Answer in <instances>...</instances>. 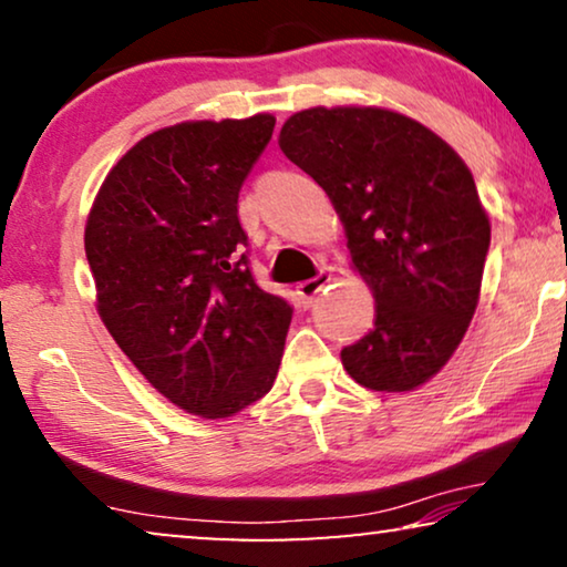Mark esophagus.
<instances>
[{
	"mask_svg": "<svg viewBox=\"0 0 567 567\" xmlns=\"http://www.w3.org/2000/svg\"><path fill=\"white\" fill-rule=\"evenodd\" d=\"M328 281H330L328 270H320V274H317L315 278H309V281H301V284L297 286V293H299L301 305H305V307L312 305L315 297L324 289V286H328Z\"/></svg>",
	"mask_w": 567,
	"mask_h": 567,
	"instance_id": "1",
	"label": "esophagus"
}]
</instances>
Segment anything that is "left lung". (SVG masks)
I'll return each instance as SVG.
<instances>
[{
	"instance_id": "1",
	"label": "left lung",
	"mask_w": 567,
	"mask_h": 567,
	"mask_svg": "<svg viewBox=\"0 0 567 567\" xmlns=\"http://www.w3.org/2000/svg\"><path fill=\"white\" fill-rule=\"evenodd\" d=\"M278 146L330 196L353 270L374 291V328L340 351L346 371L377 392L425 384L470 328L491 247L470 167L384 107L293 113Z\"/></svg>"
}]
</instances>
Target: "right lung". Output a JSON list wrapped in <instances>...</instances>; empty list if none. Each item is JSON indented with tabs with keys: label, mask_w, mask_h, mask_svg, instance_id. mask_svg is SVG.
<instances>
[{
	"label": "right lung",
	"mask_w": 567,
	"mask_h": 567,
	"mask_svg": "<svg viewBox=\"0 0 567 567\" xmlns=\"http://www.w3.org/2000/svg\"><path fill=\"white\" fill-rule=\"evenodd\" d=\"M276 118L185 121L123 154L92 204L84 252L97 312L154 390L200 417H229L278 374L289 301L250 274L237 216Z\"/></svg>",
	"instance_id": "right-lung-1"
}]
</instances>
